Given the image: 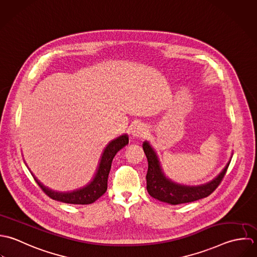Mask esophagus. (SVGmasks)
<instances>
[{
	"label": "esophagus",
	"instance_id": "1",
	"mask_svg": "<svg viewBox=\"0 0 257 257\" xmlns=\"http://www.w3.org/2000/svg\"><path fill=\"white\" fill-rule=\"evenodd\" d=\"M146 127L142 124H136L132 127L131 129V133H132V136L133 137H136V138H141V137H144L146 135Z\"/></svg>",
	"mask_w": 257,
	"mask_h": 257
}]
</instances>
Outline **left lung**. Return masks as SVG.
Wrapping results in <instances>:
<instances>
[{"instance_id":"8db88e82","label":"left lung","mask_w":257,"mask_h":257,"mask_svg":"<svg viewBox=\"0 0 257 257\" xmlns=\"http://www.w3.org/2000/svg\"><path fill=\"white\" fill-rule=\"evenodd\" d=\"M143 150L148 160L147 191L154 199L170 205L191 203L209 196L221 183L230 163L229 160L222 172L212 181L200 186H185L177 184L165 176L159 158L149 142L143 143Z\"/></svg>"}]
</instances>
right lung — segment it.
I'll return each mask as SVG.
<instances>
[{
    "label": "right lung",
    "mask_w": 257,
    "mask_h": 257,
    "mask_svg": "<svg viewBox=\"0 0 257 257\" xmlns=\"http://www.w3.org/2000/svg\"><path fill=\"white\" fill-rule=\"evenodd\" d=\"M129 142L128 135H121L120 137L111 141L103 151L101 160L96 171L93 180L83 188L74 190L72 192H55L44 186L40 181L34 177L39 187L44 191V193L52 200L62 202L65 204L73 205H89L98 200L107 190L108 175L111 169L112 160L116 153L125 147Z\"/></svg>",
    "instance_id": "obj_1"
}]
</instances>
